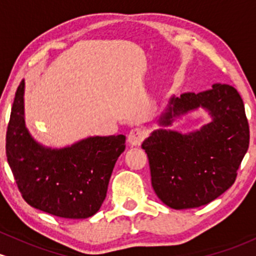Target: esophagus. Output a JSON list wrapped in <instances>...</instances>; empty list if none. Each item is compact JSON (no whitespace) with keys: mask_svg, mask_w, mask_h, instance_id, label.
I'll return each instance as SVG.
<instances>
[{"mask_svg":"<svg viewBox=\"0 0 256 256\" xmlns=\"http://www.w3.org/2000/svg\"><path fill=\"white\" fill-rule=\"evenodd\" d=\"M145 138V132L142 128H133L128 134V142L130 145H140Z\"/></svg>","mask_w":256,"mask_h":256,"instance_id":"obj_1","label":"esophagus"}]
</instances>
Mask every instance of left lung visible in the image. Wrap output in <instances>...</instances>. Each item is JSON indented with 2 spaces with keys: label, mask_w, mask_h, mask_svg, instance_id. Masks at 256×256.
<instances>
[{
  "label": "left lung",
  "mask_w": 256,
  "mask_h": 256,
  "mask_svg": "<svg viewBox=\"0 0 256 256\" xmlns=\"http://www.w3.org/2000/svg\"><path fill=\"white\" fill-rule=\"evenodd\" d=\"M204 108L212 122L182 134L154 130L142 148L148 154L151 184L164 204L190 209L214 200L234 185L249 146V124L240 93L216 84L200 93L172 96L160 124L168 127L188 111Z\"/></svg>",
  "instance_id": "1"
}]
</instances>
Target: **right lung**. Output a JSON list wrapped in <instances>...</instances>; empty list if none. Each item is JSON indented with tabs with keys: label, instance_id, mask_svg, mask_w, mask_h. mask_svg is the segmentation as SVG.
Masks as SVG:
<instances>
[{
	"label": "right lung",
	"instance_id": "right-lung-1",
	"mask_svg": "<svg viewBox=\"0 0 256 256\" xmlns=\"http://www.w3.org/2000/svg\"><path fill=\"white\" fill-rule=\"evenodd\" d=\"M24 81L16 92L6 154L28 204L65 219H86L102 206L126 136H90L64 148L40 145L24 122Z\"/></svg>",
	"mask_w": 256,
	"mask_h": 256
}]
</instances>
